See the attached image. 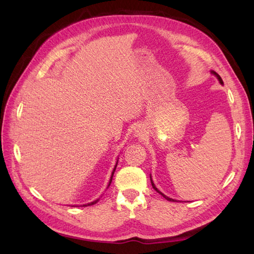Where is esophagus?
Instances as JSON below:
<instances>
[{
  "label": "esophagus",
  "mask_w": 254,
  "mask_h": 254,
  "mask_svg": "<svg viewBox=\"0 0 254 254\" xmlns=\"http://www.w3.org/2000/svg\"><path fill=\"white\" fill-rule=\"evenodd\" d=\"M144 133H145V130H144L142 126H137L135 127V130H134V135H135L136 137L144 136Z\"/></svg>",
  "instance_id": "34e87169"
}]
</instances>
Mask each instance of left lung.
I'll return each instance as SVG.
<instances>
[{
    "label": "left lung",
    "mask_w": 254,
    "mask_h": 254,
    "mask_svg": "<svg viewBox=\"0 0 254 254\" xmlns=\"http://www.w3.org/2000/svg\"><path fill=\"white\" fill-rule=\"evenodd\" d=\"M210 74H213L215 77H216L217 79H218V82L222 84V85H224V83H223V79H222V77L219 76V75L215 72V71H210ZM149 178H150V183H152V186H153V188H154V190L155 191H157L159 194H161V195H163L166 199H168V201H172V202H176V199H174V198H171V197H169V196H167V195H165V194L163 193V192H160L157 188H156V186H155V183H154V181H153V179H152V175H149Z\"/></svg>",
    "instance_id": "8db88e82"
}]
</instances>
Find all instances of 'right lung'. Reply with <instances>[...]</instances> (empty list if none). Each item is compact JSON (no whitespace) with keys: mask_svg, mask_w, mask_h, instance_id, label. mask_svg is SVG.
I'll return each instance as SVG.
<instances>
[{"mask_svg":"<svg viewBox=\"0 0 254 254\" xmlns=\"http://www.w3.org/2000/svg\"><path fill=\"white\" fill-rule=\"evenodd\" d=\"M118 160H119V158H117V163H116V165H115V168H113V170H112V172H111V176H110V179H109V182H108V186H107V189L109 188V186H110V183H111V181H112V177H113V174H115V171H116V168H117V165H118ZM100 199V197H98L97 199H95V201H93V202H90V203H87V204H83V205H72V206H76V207H78V206H83V207H85V206H90V205H94V204H96L97 202H98Z\"/></svg>","mask_w":254,"mask_h":254,"instance_id":"right-lung-1","label":"right lung"}]
</instances>
